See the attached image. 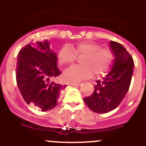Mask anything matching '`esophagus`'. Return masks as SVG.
I'll use <instances>...</instances> for the list:
<instances>
[{
  "mask_svg": "<svg viewBox=\"0 0 146 146\" xmlns=\"http://www.w3.org/2000/svg\"><path fill=\"white\" fill-rule=\"evenodd\" d=\"M70 85L73 86H79L81 84L80 83H71V84H70Z\"/></svg>",
  "mask_w": 146,
  "mask_h": 146,
  "instance_id": "obj_1",
  "label": "esophagus"
}]
</instances>
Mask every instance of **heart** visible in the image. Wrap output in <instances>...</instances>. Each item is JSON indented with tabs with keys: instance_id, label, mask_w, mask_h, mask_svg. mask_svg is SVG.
<instances>
[{
	"instance_id": "heart-1",
	"label": "heart",
	"mask_w": 146,
	"mask_h": 146,
	"mask_svg": "<svg viewBox=\"0 0 146 146\" xmlns=\"http://www.w3.org/2000/svg\"><path fill=\"white\" fill-rule=\"evenodd\" d=\"M76 56H83L81 66H73L63 73L64 79L68 82H79L88 78L92 73L95 76L102 74L109 68L113 59V53L109 48H101L94 42H81L68 47L64 46L58 54L60 65L73 63Z\"/></svg>"
}]
</instances>
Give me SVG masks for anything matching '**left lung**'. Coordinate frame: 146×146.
<instances>
[{"instance_id": "obj_1", "label": "left lung", "mask_w": 146, "mask_h": 146, "mask_svg": "<svg viewBox=\"0 0 146 146\" xmlns=\"http://www.w3.org/2000/svg\"><path fill=\"white\" fill-rule=\"evenodd\" d=\"M110 48L114 58L111 69L102 81H96L93 94L84 98L88 108L96 113L117 108L128 92L133 76L134 61L126 49L114 41L110 42Z\"/></svg>"}]
</instances>
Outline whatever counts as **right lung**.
<instances>
[{
  "label": "right lung",
  "instance_id": "right-lung-1",
  "mask_svg": "<svg viewBox=\"0 0 146 146\" xmlns=\"http://www.w3.org/2000/svg\"><path fill=\"white\" fill-rule=\"evenodd\" d=\"M58 56L47 39L27 44L17 57L16 75L18 88L28 104L45 111L56 107L61 90L66 86L50 81L61 73Z\"/></svg>",
  "mask_w": 146,
  "mask_h": 146
}]
</instances>
